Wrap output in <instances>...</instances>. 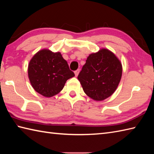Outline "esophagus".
I'll use <instances>...</instances> for the list:
<instances>
[{
  "instance_id": "1",
  "label": "esophagus",
  "mask_w": 154,
  "mask_h": 154,
  "mask_svg": "<svg viewBox=\"0 0 154 154\" xmlns=\"http://www.w3.org/2000/svg\"><path fill=\"white\" fill-rule=\"evenodd\" d=\"M79 71H80V69H77L76 71H75V72H74V73H75V76H77V75H79Z\"/></svg>"
}]
</instances>
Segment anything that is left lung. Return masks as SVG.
Here are the masks:
<instances>
[{
  "label": "left lung",
  "mask_w": 154,
  "mask_h": 154,
  "mask_svg": "<svg viewBox=\"0 0 154 154\" xmlns=\"http://www.w3.org/2000/svg\"><path fill=\"white\" fill-rule=\"evenodd\" d=\"M122 72V64L115 55L102 49L89 55L77 78L87 96L103 100L116 91Z\"/></svg>",
  "instance_id": "1"
}]
</instances>
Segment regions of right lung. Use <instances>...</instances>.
<instances>
[{
    "label": "right lung",
    "instance_id": "add662e5",
    "mask_svg": "<svg viewBox=\"0 0 154 154\" xmlns=\"http://www.w3.org/2000/svg\"><path fill=\"white\" fill-rule=\"evenodd\" d=\"M28 72L32 87L46 97L60 93L67 80L75 76L60 52L48 50L35 54L29 63Z\"/></svg>",
    "mask_w": 154,
    "mask_h": 154
}]
</instances>
